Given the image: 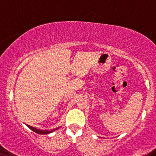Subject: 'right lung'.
I'll use <instances>...</instances> for the list:
<instances>
[{
    "label": "right lung",
    "instance_id": "1",
    "mask_svg": "<svg viewBox=\"0 0 156 156\" xmlns=\"http://www.w3.org/2000/svg\"><path fill=\"white\" fill-rule=\"evenodd\" d=\"M28 127H29L30 129H31V130H33V132L37 133V134H49V133H51L53 132L55 130H57L59 128V127H58V128H56V129H49V130H40V129H37L34 128V127L33 126H30L29 125H27Z\"/></svg>",
    "mask_w": 156,
    "mask_h": 156
}]
</instances>
